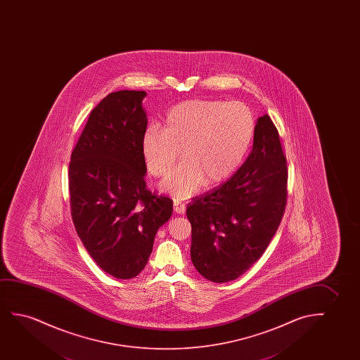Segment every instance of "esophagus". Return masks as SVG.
I'll use <instances>...</instances> for the list:
<instances>
[{
    "label": "esophagus",
    "mask_w": 360,
    "mask_h": 360,
    "mask_svg": "<svg viewBox=\"0 0 360 360\" xmlns=\"http://www.w3.org/2000/svg\"><path fill=\"white\" fill-rule=\"evenodd\" d=\"M173 209H174V212H178V214H183V212H186V204L179 202V200H174V202H173Z\"/></svg>",
    "instance_id": "esophagus-1"
}]
</instances>
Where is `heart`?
I'll return each mask as SVG.
<instances>
[{
  "label": "heart",
  "mask_w": 360,
  "mask_h": 360,
  "mask_svg": "<svg viewBox=\"0 0 360 360\" xmlns=\"http://www.w3.org/2000/svg\"><path fill=\"white\" fill-rule=\"evenodd\" d=\"M255 117L241 102L188 101L174 105L165 128L151 127L143 134V160L155 178L167 174L182 150L184 162L161 184L176 198L197 193L204 182L217 184L236 171L255 135Z\"/></svg>",
  "instance_id": "b5f03b06"
}]
</instances>
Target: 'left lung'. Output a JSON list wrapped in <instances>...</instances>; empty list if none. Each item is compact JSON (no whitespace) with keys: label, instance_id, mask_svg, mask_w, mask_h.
I'll return each mask as SVG.
<instances>
[{"label":"left lung","instance_id":"8db88e82","mask_svg":"<svg viewBox=\"0 0 360 360\" xmlns=\"http://www.w3.org/2000/svg\"><path fill=\"white\" fill-rule=\"evenodd\" d=\"M286 199L288 163L278 129L266 114L257 120L253 148L238 171L187 207L197 271L214 283L248 271L276 235Z\"/></svg>","mask_w":360,"mask_h":360}]
</instances>
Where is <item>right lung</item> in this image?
<instances>
[{"label": "right lung", "mask_w": 360, "mask_h": 360, "mask_svg": "<svg viewBox=\"0 0 360 360\" xmlns=\"http://www.w3.org/2000/svg\"><path fill=\"white\" fill-rule=\"evenodd\" d=\"M145 91L109 94L89 113L69 163L71 217L94 261L118 279L143 271L172 199L146 187Z\"/></svg>", "instance_id": "right-lung-1"}]
</instances>
